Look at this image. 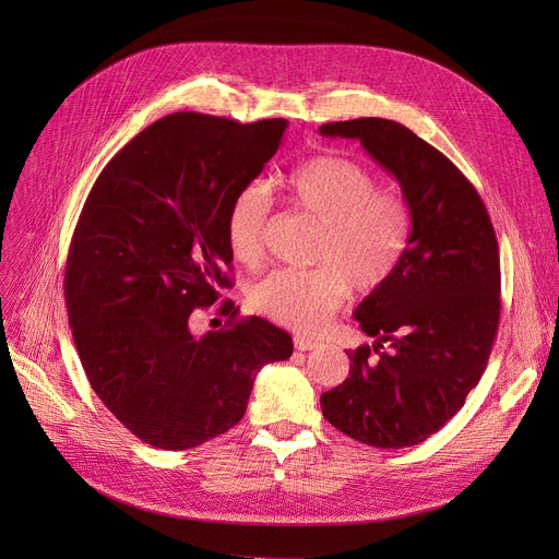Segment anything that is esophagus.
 <instances>
[{"label": "esophagus", "instance_id": "1", "mask_svg": "<svg viewBox=\"0 0 559 559\" xmlns=\"http://www.w3.org/2000/svg\"><path fill=\"white\" fill-rule=\"evenodd\" d=\"M295 346L299 350H312V348H317V342L312 337H306V335H295Z\"/></svg>", "mask_w": 559, "mask_h": 559}]
</instances>
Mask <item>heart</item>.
<instances>
[{"label": "heart", "mask_w": 559, "mask_h": 559, "mask_svg": "<svg viewBox=\"0 0 559 559\" xmlns=\"http://www.w3.org/2000/svg\"><path fill=\"white\" fill-rule=\"evenodd\" d=\"M292 211L319 224L310 270H278L258 281L251 306L287 329L312 333L344 304L348 287L371 295L390 283L407 253L413 215L407 201L380 190L362 163L321 154L285 176ZM274 217L270 190L251 181L235 192L226 213V242L235 260L258 267L267 253Z\"/></svg>", "instance_id": "heart-1"}]
</instances>
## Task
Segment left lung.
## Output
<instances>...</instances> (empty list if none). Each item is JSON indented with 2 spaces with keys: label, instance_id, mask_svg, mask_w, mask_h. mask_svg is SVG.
<instances>
[{
  "label": "left lung",
  "instance_id": "1",
  "mask_svg": "<svg viewBox=\"0 0 559 559\" xmlns=\"http://www.w3.org/2000/svg\"><path fill=\"white\" fill-rule=\"evenodd\" d=\"M319 133L360 140L413 215L401 267L354 312L376 342L346 350L348 376L321 394V413L356 442L415 447L455 417L487 369L501 319L496 233L472 181L407 127L360 117Z\"/></svg>",
  "mask_w": 559,
  "mask_h": 559
}]
</instances>
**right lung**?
I'll return each instance as SVG.
<instances>
[{
    "mask_svg": "<svg viewBox=\"0 0 559 559\" xmlns=\"http://www.w3.org/2000/svg\"><path fill=\"white\" fill-rule=\"evenodd\" d=\"M285 120L240 124L171 112L102 169L79 215L66 306L83 371L144 444L194 449L245 417L262 365L292 337L222 301L226 324L201 337L190 314L228 287V205L281 144Z\"/></svg>",
    "mask_w": 559,
    "mask_h": 559,
    "instance_id": "right-lung-1",
    "label": "right lung"
}]
</instances>
